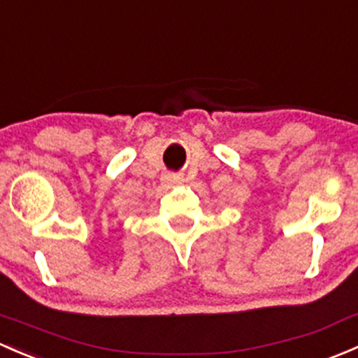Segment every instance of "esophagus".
<instances>
[{
  "label": "esophagus",
  "instance_id": "1",
  "mask_svg": "<svg viewBox=\"0 0 358 358\" xmlns=\"http://www.w3.org/2000/svg\"><path fill=\"white\" fill-rule=\"evenodd\" d=\"M163 182L168 183V185H175V183L182 182V178L178 175H175V173H168V175L163 176Z\"/></svg>",
  "mask_w": 358,
  "mask_h": 358
}]
</instances>
